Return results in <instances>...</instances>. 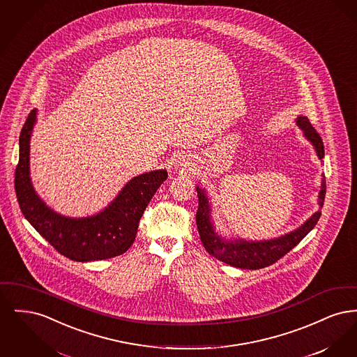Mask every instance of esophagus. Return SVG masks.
Instances as JSON below:
<instances>
[{"instance_id": "1", "label": "esophagus", "mask_w": 357, "mask_h": 357, "mask_svg": "<svg viewBox=\"0 0 357 357\" xmlns=\"http://www.w3.org/2000/svg\"><path fill=\"white\" fill-rule=\"evenodd\" d=\"M179 166H185L186 167V165H183V162H179Z\"/></svg>"}]
</instances>
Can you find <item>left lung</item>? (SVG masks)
Returning <instances> with one entry per match:
<instances>
[{"mask_svg":"<svg viewBox=\"0 0 357 357\" xmlns=\"http://www.w3.org/2000/svg\"><path fill=\"white\" fill-rule=\"evenodd\" d=\"M297 126L304 131L306 139L313 144L319 159L323 160L324 144L323 139L317 134V131L312 127L306 116H298L296 119ZM198 192V211L195 215L197 227L201 241L204 243V249L208 252V255H214L222 262L241 268V269H262L274 262H277L280 258L289 253L306 234L316 226V223L321 217V210L316 211L307 221L301 225L294 231H290L285 236H281L273 239L265 241H245V239H225L220 234H217L215 227L211 222V207L208 204V198L206 195V191L201 187H197ZM326 192L325 185V176L321 181V190L319 194V204L320 208L324 206Z\"/></svg>","mask_w":357,"mask_h":357,"instance_id":"obj_1","label":"left lung"}]
</instances>
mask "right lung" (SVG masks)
<instances>
[{"mask_svg": "<svg viewBox=\"0 0 357 357\" xmlns=\"http://www.w3.org/2000/svg\"><path fill=\"white\" fill-rule=\"evenodd\" d=\"M36 118L37 111L33 109L21 130L15 174L16 195L24 217L60 255L72 261H99L126 253L135 241L139 221L147 204L167 179V171H151L132 178L96 215L85 218L60 215L43 202L31 182L29 143Z\"/></svg>", "mask_w": 357, "mask_h": 357, "instance_id": "1", "label": "right lung"}]
</instances>
